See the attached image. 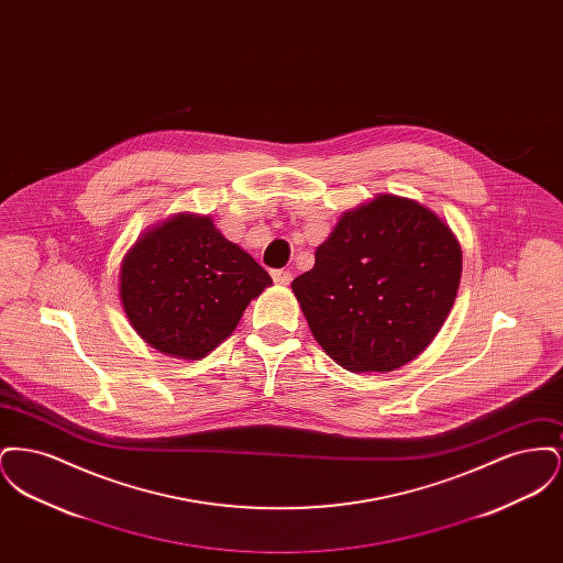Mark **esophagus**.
<instances>
[{"label":"esophagus","mask_w":563,"mask_h":563,"mask_svg":"<svg viewBox=\"0 0 563 563\" xmlns=\"http://www.w3.org/2000/svg\"><path fill=\"white\" fill-rule=\"evenodd\" d=\"M272 278H274V283H276V285H283V287H285V285H289V283L294 280L291 272H287V269H274V272H272Z\"/></svg>","instance_id":"esophagus-1"}]
</instances>
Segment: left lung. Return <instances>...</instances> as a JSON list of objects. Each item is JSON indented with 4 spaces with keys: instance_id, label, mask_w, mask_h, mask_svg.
Instances as JSON below:
<instances>
[{
    "instance_id": "obj_1",
    "label": "left lung",
    "mask_w": 563,
    "mask_h": 563,
    "mask_svg": "<svg viewBox=\"0 0 563 563\" xmlns=\"http://www.w3.org/2000/svg\"><path fill=\"white\" fill-rule=\"evenodd\" d=\"M462 249L424 205L395 194L346 211L291 283L314 340L352 374L395 372L448 321Z\"/></svg>"
}]
</instances>
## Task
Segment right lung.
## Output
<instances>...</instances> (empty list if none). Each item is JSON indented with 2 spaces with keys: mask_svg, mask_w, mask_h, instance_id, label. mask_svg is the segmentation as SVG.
<instances>
[{
  "mask_svg": "<svg viewBox=\"0 0 563 563\" xmlns=\"http://www.w3.org/2000/svg\"><path fill=\"white\" fill-rule=\"evenodd\" d=\"M269 285L268 272L207 214L177 213L145 230L120 266V301L139 338L188 361L225 342Z\"/></svg>",
  "mask_w": 563,
  "mask_h": 563,
  "instance_id": "1",
  "label": "right lung"
}]
</instances>
